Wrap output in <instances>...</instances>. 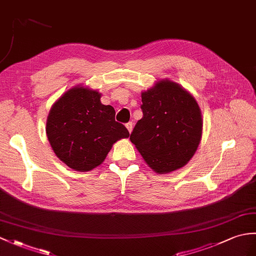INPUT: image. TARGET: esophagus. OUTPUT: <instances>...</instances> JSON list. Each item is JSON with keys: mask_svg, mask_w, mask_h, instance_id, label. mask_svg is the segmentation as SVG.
Returning a JSON list of instances; mask_svg holds the SVG:
<instances>
[{"mask_svg": "<svg viewBox=\"0 0 256 256\" xmlns=\"http://www.w3.org/2000/svg\"><path fill=\"white\" fill-rule=\"evenodd\" d=\"M126 128H128V132L130 133V132H132V130H133V123L132 122H128V123H126Z\"/></svg>", "mask_w": 256, "mask_h": 256, "instance_id": "1", "label": "esophagus"}]
</instances>
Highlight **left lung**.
I'll return each instance as SVG.
<instances>
[{"instance_id":"1","label":"left lung","mask_w":256,"mask_h":256,"mask_svg":"<svg viewBox=\"0 0 256 256\" xmlns=\"http://www.w3.org/2000/svg\"><path fill=\"white\" fill-rule=\"evenodd\" d=\"M142 118L130 136L146 164L157 174L186 166L200 145V109L191 94L169 80L142 92Z\"/></svg>"}]
</instances>
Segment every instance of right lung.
Segmentation results:
<instances>
[{"label":"right lung","instance_id":"right-lung-1","mask_svg":"<svg viewBox=\"0 0 256 256\" xmlns=\"http://www.w3.org/2000/svg\"><path fill=\"white\" fill-rule=\"evenodd\" d=\"M100 97L97 90L74 87L56 101L48 116L46 132L52 150L73 170L98 167L116 140L130 136L116 121L114 106L101 104Z\"/></svg>","mask_w":256,"mask_h":256}]
</instances>
